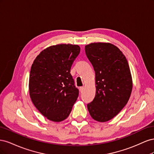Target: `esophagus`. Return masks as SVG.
I'll use <instances>...</instances> for the list:
<instances>
[{
    "label": "esophagus",
    "mask_w": 154,
    "mask_h": 154,
    "mask_svg": "<svg viewBox=\"0 0 154 154\" xmlns=\"http://www.w3.org/2000/svg\"><path fill=\"white\" fill-rule=\"evenodd\" d=\"M83 90H84V87H81L80 88V91L81 92H82L83 91Z\"/></svg>",
    "instance_id": "34e87169"
}]
</instances>
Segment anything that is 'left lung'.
Segmentation results:
<instances>
[{"label":"left lung","instance_id":"left-lung-1","mask_svg":"<svg viewBox=\"0 0 154 154\" xmlns=\"http://www.w3.org/2000/svg\"><path fill=\"white\" fill-rule=\"evenodd\" d=\"M85 50L95 71L96 87L94 98L87 109L97 122H108L123 109L131 94L128 63L119 49L110 43H91Z\"/></svg>","mask_w":154,"mask_h":154}]
</instances>
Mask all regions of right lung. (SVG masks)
Masks as SVG:
<instances>
[{"label":"right lung","mask_w":154,"mask_h":154,"mask_svg":"<svg viewBox=\"0 0 154 154\" xmlns=\"http://www.w3.org/2000/svg\"><path fill=\"white\" fill-rule=\"evenodd\" d=\"M80 52L78 45H52L42 51L32 64L31 100L40 112L52 122L66 119L78 97L79 91L70 72Z\"/></svg>","instance_id":"1"}]
</instances>
